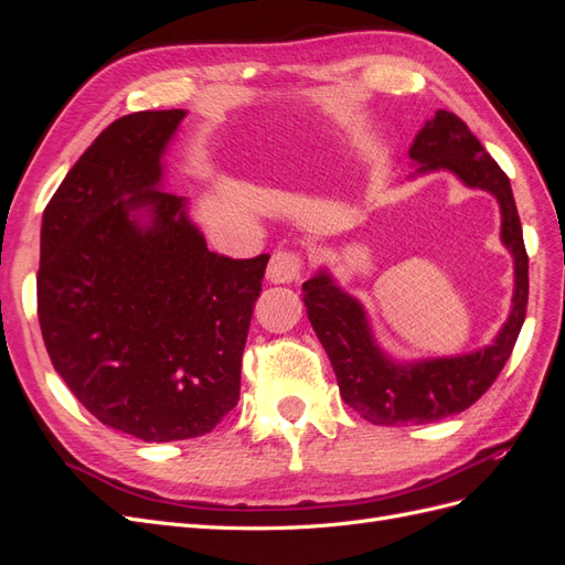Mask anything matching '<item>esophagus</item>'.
Instances as JSON below:
<instances>
[{"instance_id": "obj_1", "label": "esophagus", "mask_w": 565, "mask_h": 565, "mask_svg": "<svg viewBox=\"0 0 565 565\" xmlns=\"http://www.w3.org/2000/svg\"><path fill=\"white\" fill-rule=\"evenodd\" d=\"M303 273V256L299 252L278 249L273 252L270 264L266 268V278L276 285L297 282Z\"/></svg>"}]
</instances>
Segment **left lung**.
<instances>
[{"mask_svg": "<svg viewBox=\"0 0 565 565\" xmlns=\"http://www.w3.org/2000/svg\"><path fill=\"white\" fill-rule=\"evenodd\" d=\"M409 158L417 172L448 169L469 188L500 202L502 243L514 254L516 287L509 320L494 344L455 358L398 365L377 347L363 306L341 292L328 273L306 280L303 306L337 374L341 398L363 419L380 426L426 424L471 407L498 380L519 339L527 306V254L509 177L455 113L438 110L415 136Z\"/></svg>", "mask_w": 565, "mask_h": 565, "instance_id": "left-lung-1", "label": "left lung"}]
</instances>
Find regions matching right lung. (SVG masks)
Instances as JSON below:
<instances>
[{
	"label": "right lung",
	"mask_w": 565,
	"mask_h": 565,
	"mask_svg": "<svg viewBox=\"0 0 565 565\" xmlns=\"http://www.w3.org/2000/svg\"><path fill=\"white\" fill-rule=\"evenodd\" d=\"M183 115L115 119L42 218L38 316L51 363L98 422L146 443L210 434L237 405L268 264L210 252L185 200L158 191Z\"/></svg>",
	"instance_id": "right-lung-1"
}]
</instances>
